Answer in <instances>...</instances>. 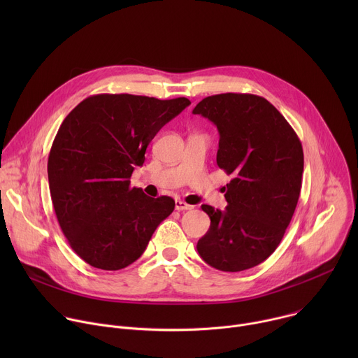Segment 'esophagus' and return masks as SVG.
<instances>
[{
	"label": "esophagus",
	"instance_id": "34e87169",
	"mask_svg": "<svg viewBox=\"0 0 358 358\" xmlns=\"http://www.w3.org/2000/svg\"><path fill=\"white\" fill-rule=\"evenodd\" d=\"M192 208H194L192 206H189V203H187V202H184L181 199L176 201V210L177 211H187V210H192Z\"/></svg>",
	"mask_w": 358,
	"mask_h": 358
}]
</instances>
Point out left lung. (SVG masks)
Listing matches in <instances>:
<instances>
[{
  "instance_id": "1",
  "label": "left lung",
  "mask_w": 358,
  "mask_h": 358,
  "mask_svg": "<svg viewBox=\"0 0 358 358\" xmlns=\"http://www.w3.org/2000/svg\"><path fill=\"white\" fill-rule=\"evenodd\" d=\"M192 113L217 126V164L232 176L225 188L227 208L201 207L211 225L196 250L215 269H250L275 252L294 214L303 174L301 143L262 96L214 94L202 99Z\"/></svg>"
}]
</instances>
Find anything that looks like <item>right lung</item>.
I'll return each mask as SVG.
<instances>
[{"label": "right lung", "mask_w": 358, "mask_h": 358, "mask_svg": "<svg viewBox=\"0 0 358 358\" xmlns=\"http://www.w3.org/2000/svg\"><path fill=\"white\" fill-rule=\"evenodd\" d=\"M187 97L160 100L129 93L93 94L65 117L48 157V180L59 227L93 268L119 271L137 261L171 196L130 187L136 166L159 130L180 115Z\"/></svg>", "instance_id": "obj_1"}]
</instances>
